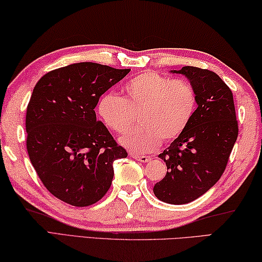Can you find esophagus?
I'll use <instances>...</instances> for the list:
<instances>
[{"label":"esophagus","instance_id":"obj_1","mask_svg":"<svg viewBox=\"0 0 262 262\" xmlns=\"http://www.w3.org/2000/svg\"><path fill=\"white\" fill-rule=\"evenodd\" d=\"M131 157L136 159L137 161H140V162H149L152 160L151 157H147V156H139V154L137 153H132Z\"/></svg>","mask_w":262,"mask_h":262}]
</instances>
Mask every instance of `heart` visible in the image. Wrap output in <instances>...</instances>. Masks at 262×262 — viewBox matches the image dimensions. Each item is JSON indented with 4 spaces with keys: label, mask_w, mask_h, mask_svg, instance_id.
<instances>
[{
    "label": "heart",
    "mask_w": 262,
    "mask_h": 262,
    "mask_svg": "<svg viewBox=\"0 0 262 262\" xmlns=\"http://www.w3.org/2000/svg\"><path fill=\"white\" fill-rule=\"evenodd\" d=\"M124 96L106 94L97 104L105 126L125 134L139 114L140 126L121 138V144L135 153H148L161 140L169 143L186 130L196 110L194 88L187 81L171 80L156 72H145L128 81Z\"/></svg>",
    "instance_id": "obj_1"
}]
</instances>
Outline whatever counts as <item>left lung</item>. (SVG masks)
Instances as JSON below:
<instances>
[{
  "label": "left lung",
  "instance_id": "8db88e82",
  "mask_svg": "<svg viewBox=\"0 0 262 262\" xmlns=\"http://www.w3.org/2000/svg\"><path fill=\"white\" fill-rule=\"evenodd\" d=\"M170 73L189 80L197 109L186 130L159 154L167 173L153 187L158 199L187 204L205 194L224 173L238 137L233 95L216 73L184 66Z\"/></svg>",
  "mask_w": 262,
  "mask_h": 262
}]
</instances>
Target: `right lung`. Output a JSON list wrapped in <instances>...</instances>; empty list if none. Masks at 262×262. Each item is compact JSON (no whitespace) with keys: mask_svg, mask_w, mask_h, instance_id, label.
<instances>
[{"mask_svg":"<svg viewBox=\"0 0 262 262\" xmlns=\"http://www.w3.org/2000/svg\"><path fill=\"white\" fill-rule=\"evenodd\" d=\"M128 72L78 62L49 72L34 85L25 118L28 154L46 189L63 202L96 203L113 182L114 161L127 157L94 109Z\"/></svg>","mask_w":262,"mask_h":262,"instance_id":"right-lung-1","label":"right lung"}]
</instances>
